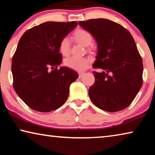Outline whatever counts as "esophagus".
<instances>
[{"label": "esophagus", "mask_w": 155, "mask_h": 155, "mask_svg": "<svg viewBox=\"0 0 155 155\" xmlns=\"http://www.w3.org/2000/svg\"><path fill=\"white\" fill-rule=\"evenodd\" d=\"M85 74V73H83V72L78 73V77H79V78H82Z\"/></svg>", "instance_id": "1"}]
</instances>
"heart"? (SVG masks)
Segmentation results:
<instances>
[{
  "label": "heart",
  "instance_id": "b5f03b06",
  "mask_svg": "<svg viewBox=\"0 0 155 155\" xmlns=\"http://www.w3.org/2000/svg\"><path fill=\"white\" fill-rule=\"evenodd\" d=\"M73 38L76 42L83 46H87L88 51L94 52L96 50V46L91 43L93 41V36L89 31L79 28L74 33ZM59 49L62 55H69L70 52V41L68 37L62 38L60 41ZM91 63V60L89 58H77L74 57H68L64 60L65 66L77 72H83L87 70L90 66Z\"/></svg>",
  "mask_w": 155,
  "mask_h": 155
}]
</instances>
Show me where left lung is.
<instances>
[{"label": "left lung", "mask_w": 155, "mask_h": 155, "mask_svg": "<svg viewBox=\"0 0 155 155\" xmlns=\"http://www.w3.org/2000/svg\"><path fill=\"white\" fill-rule=\"evenodd\" d=\"M98 43L93 65L95 82L89 89L92 103L101 109L117 112L127 108L143 84L142 59L129 31L118 23L98 18L79 21Z\"/></svg>", "instance_id": "8db88e82"}]
</instances>
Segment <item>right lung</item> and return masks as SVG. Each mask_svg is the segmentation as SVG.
I'll return each instance as SVG.
<instances>
[{"label":"right lung","instance_id":"add662e5","mask_svg":"<svg viewBox=\"0 0 155 155\" xmlns=\"http://www.w3.org/2000/svg\"><path fill=\"white\" fill-rule=\"evenodd\" d=\"M78 22H46L27 30L13 56L14 90L35 111L50 112L67 101L70 85L78 77L70 68H57L62 61L59 44Z\"/></svg>","mask_w":155,"mask_h":155}]
</instances>
